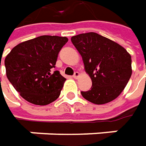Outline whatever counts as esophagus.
<instances>
[{
    "instance_id": "34e87169",
    "label": "esophagus",
    "mask_w": 146,
    "mask_h": 146,
    "mask_svg": "<svg viewBox=\"0 0 146 146\" xmlns=\"http://www.w3.org/2000/svg\"><path fill=\"white\" fill-rule=\"evenodd\" d=\"M73 78H76V79H77V78H78L80 77V73H78V72H75L74 74H73Z\"/></svg>"
}]
</instances>
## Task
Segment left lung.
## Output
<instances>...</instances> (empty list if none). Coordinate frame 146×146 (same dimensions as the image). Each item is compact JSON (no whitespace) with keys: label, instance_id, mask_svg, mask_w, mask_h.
<instances>
[{"label":"left lung","instance_id":"8db88e82","mask_svg":"<svg viewBox=\"0 0 146 146\" xmlns=\"http://www.w3.org/2000/svg\"><path fill=\"white\" fill-rule=\"evenodd\" d=\"M71 41L92 82L91 90L81 92L83 98L96 105L115 100L131 76V54L117 42L96 33L73 36Z\"/></svg>","mask_w":146,"mask_h":146}]
</instances>
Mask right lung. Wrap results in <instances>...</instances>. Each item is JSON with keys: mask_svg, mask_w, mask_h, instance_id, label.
Wrapping results in <instances>:
<instances>
[{"mask_svg": "<svg viewBox=\"0 0 146 146\" xmlns=\"http://www.w3.org/2000/svg\"><path fill=\"white\" fill-rule=\"evenodd\" d=\"M68 38L41 36L18 44L5 59L6 76L24 100L36 105L52 103L60 95L66 78L51 72Z\"/></svg>", "mask_w": 146, "mask_h": 146, "instance_id": "1", "label": "right lung"}]
</instances>
